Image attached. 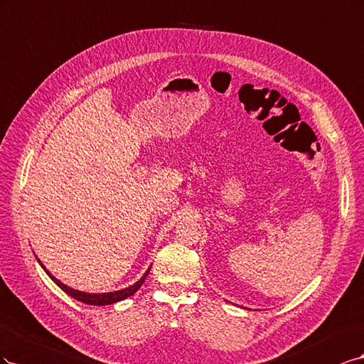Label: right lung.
Returning a JSON list of instances; mask_svg holds the SVG:
<instances>
[{"label": "right lung", "instance_id": "add662e5", "mask_svg": "<svg viewBox=\"0 0 364 364\" xmlns=\"http://www.w3.org/2000/svg\"><path fill=\"white\" fill-rule=\"evenodd\" d=\"M36 261L39 262L41 267H43L44 272L48 274V277H50L51 280H53V282L62 289V291H65L68 296H71L73 299L79 300V302H82V304L97 305V306L117 304V302H120V300H124V299H128L129 296L136 294V293L139 291V288L143 285L144 279L148 277L149 269H151V267H149V268L146 269V272H144V274L137 280L136 284H132V285H129V287H127V288H123V289H117V291H109V293H85V291H79V289H75V288H71V287H68V285H65V284H62L59 279H56L53 274H51V273L48 272V269L46 268V265H44L43 262H41L38 257H36Z\"/></svg>", "mask_w": 364, "mask_h": 364}]
</instances>
